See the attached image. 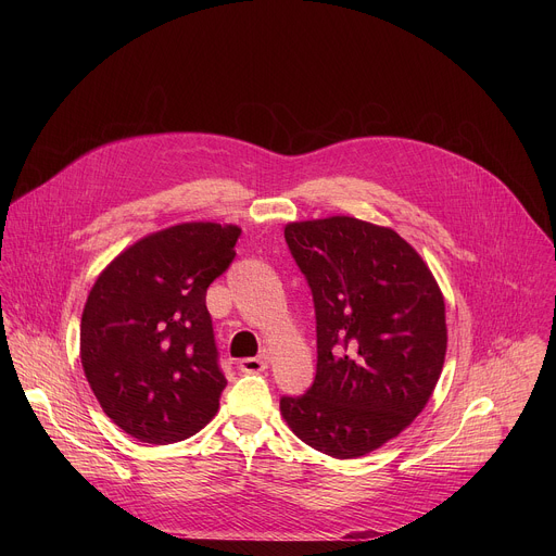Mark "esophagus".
I'll return each mask as SVG.
<instances>
[{"label":"esophagus","mask_w":556,"mask_h":556,"mask_svg":"<svg viewBox=\"0 0 556 556\" xmlns=\"http://www.w3.org/2000/svg\"><path fill=\"white\" fill-rule=\"evenodd\" d=\"M268 367V358L266 356H255V358H242L240 361V369L247 374H257L264 371Z\"/></svg>","instance_id":"esophagus-1"}]
</instances>
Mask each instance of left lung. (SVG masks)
I'll return each instance as SVG.
<instances>
[{
  "instance_id": "1",
  "label": "left lung",
  "mask_w": 556,
  "mask_h": 556,
  "mask_svg": "<svg viewBox=\"0 0 556 556\" xmlns=\"http://www.w3.org/2000/svg\"><path fill=\"white\" fill-rule=\"evenodd\" d=\"M316 314V376L279 407L326 455L361 457L425 409L446 354L444 296L403 237L348 215L286 224Z\"/></svg>"
}]
</instances>
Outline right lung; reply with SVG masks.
I'll list each match as a JSON object with an SVG mask.
<instances>
[{"mask_svg":"<svg viewBox=\"0 0 556 556\" xmlns=\"http://www.w3.org/2000/svg\"><path fill=\"white\" fill-rule=\"evenodd\" d=\"M242 228L185 222L151 232L94 281L81 316V363L99 405L125 433L174 444L204 429L226 378L206 288Z\"/></svg>","mask_w":556,"mask_h":556,"instance_id":"1","label":"right lung"}]
</instances>
